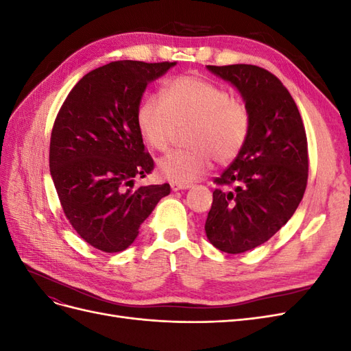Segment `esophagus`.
<instances>
[{
	"label": "esophagus",
	"mask_w": 351,
	"mask_h": 351,
	"mask_svg": "<svg viewBox=\"0 0 351 351\" xmlns=\"http://www.w3.org/2000/svg\"><path fill=\"white\" fill-rule=\"evenodd\" d=\"M171 189L173 192H178V190H187L190 189L189 184H178V183H171Z\"/></svg>",
	"instance_id": "1"
}]
</instances>
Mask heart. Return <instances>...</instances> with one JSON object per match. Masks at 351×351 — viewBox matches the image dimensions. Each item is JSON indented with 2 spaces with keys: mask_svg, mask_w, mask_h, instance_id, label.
Wrapping results in <instances>:
<instances>
[{
  "mask_svg": "<svg viewBox=\"0 0 351 351\" xmlns=\"http://www.w3.org/2000/svg\"><path fill=\"white\" fill-rule=\"evenodd\" d=\"M137 125L145 142L165 151L180 130H187V151H173L158 161V173L173 183L189 184L205 176L212 158L219 164L234 159L247 139L250 115L217 84L195 76L168 80L162 95H147L137 108Z\"/></svg>",
  "mask_w": 351,
  "mask_h": 351,
  "instance_id": "b5f03b06",
  "label": "heart"
}]
</instances>
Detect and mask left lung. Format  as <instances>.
<instances>
[{"label": "left lung", "mask_w": 351, "mask_h": 351, "mask_svg": "<svg viewBox=\"0 0 351 351\" xmlns=\"http://www.w3.org/2000/svg\"><path fill=\"white\" fill-rule=\"evenodd\" d=\"M237 89L250 115L247 139L215 183L205 222L212 246L243 253L268 241L303 199L309 161L302 117L290 92L268 70L206 66Z\"/></svg>", "instance_id": "left-lung-1"}]
</instances>
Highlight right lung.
I'll return each mask as SVG.
<instances>
[{
	"instance_id": "add662e5",
	"label": "right lung",
	"mask_w": 351,
	"mask_h": 351,
	"mask_svg": "<svg viewBox=\"0 0 351 351\" xmlns=\"http://www.w3.org/2000/svg\"><path fill=\"white\" fill-rule=\"evenodd\" d=\"M177 62L114 61L71 89L51 133L49 169L77 234L107 253L125 250L169 184L134 186L154 169L137 125L146 86Z\"/></svg>"
}]
</instances>
